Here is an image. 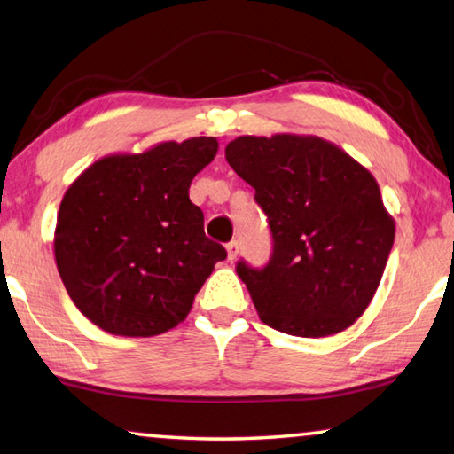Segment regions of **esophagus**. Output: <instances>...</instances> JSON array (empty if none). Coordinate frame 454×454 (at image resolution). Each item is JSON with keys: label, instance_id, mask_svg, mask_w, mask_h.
Here are the masks:
<instances>
[{"label": "esophagus", "instance_id": "esophagus-1", "mask_svg": "<svg viewBox=\"0 0 454 454\" xmlns=\"http://www.w3.org/2000/svg\"><path fill=\"white\" fill-rule=\"evenodd\" d=\"M226 250H228V258H230V261H234V258L239 256V253H240V242H239V240H230V242L226 244Z\"/></svg>", "mask_w": 454, "mask_h": 454}]
</instances>
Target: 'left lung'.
I'll list each match as a JSON object with an SVG mask.
<instances>
[{"instance_id":"1","label":"left lung","mask_w":454,"mask_h":454,"mask_svg":"<svg viewBox=\"0 0 454 454\" xmlns=\"http://www.w3.org/2000/svg\"><path fill=\"white\" fill-rule=\"evenodd\" d=\"M226 161L254 188L272 234L262 269L236 264L258 317L297 337L348 329L370 305L394 244L376 179L319 137L244 135L228 143Z\"/></svg>"}]
</instances>
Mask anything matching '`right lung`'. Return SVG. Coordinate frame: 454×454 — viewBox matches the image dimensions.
<instances>
[{"label": "right lung", "mask_w": 454, "mask_h": 454, "mask_svg": "<svg viewBox=\"0 0 454 454\" xmlns=\"http://www.w3.org/2000/svg\"><path fill=\"white\" fill-rule=\"evenodd\" d=\"M215 151L214 137H193L109 155L67 190L54 254L86 319L113 335L151 337L188 317L214 264L226 258L190 200L192 179Z\"/></svg>", "instance_id": "obj_1"}]
</instances>
